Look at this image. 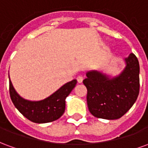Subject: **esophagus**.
I'll return each mask as SVG.
<instances>
[{
  "instance_id": "esophagus-1",
  "label": "esophagus",
  "mask_w": 148,
  "mask_h": 148,
  "mask_svg": "<svg viewBox=\"0 0 148 148\" xmlns=\"http://www.w3.org/2000/svg\"><path fill=\"white\" fill-rule=\"evenodd\" d=\"M83 76L82 75H78L77 77V81L78 83H82V81H83Z\"/></svg>"
}]
</instances>
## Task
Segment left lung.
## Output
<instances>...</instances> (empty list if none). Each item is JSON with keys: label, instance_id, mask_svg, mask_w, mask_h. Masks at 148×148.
I'll return each instance as SVG.
<instances>
[{"label": "left lung", "instance_id": "8db88e82", "mask_svg": "<svg viewBox=\"0 0 148 148\" xmlns=\"http://www.w3.org/2000/svg\"><path fill=\"white\" fill-rule=\"evenodd\" d=\"M125 62L123 72L112 79L98 71L86 74L83 84L87 89V105L95 117L119 119L136 102L140 92V64L132 53Z\"/></svg>", "mask_w": 148, "mask_h": 148}]
</instances>
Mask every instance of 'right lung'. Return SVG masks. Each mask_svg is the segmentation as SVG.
<instances>
[{
	"label": "right lung",
	"mask_w": 148,
	"mask_h": 148,
	"mask_svg": "<svg viewBox=\"0 0 148 148\" xmlns=\"http://www.w3.org/2000/svg\"><path fill=\"white\" fill-rule=\"evenodd\" d=\"M77 84V80L69 82L47 98L30 101L19 96L9 79V94L15 107L21 114L34 123L43 124L58 120L64 113L66 97Z\"/></svg>",
	"instance_id": "1"
}]
</instances>
